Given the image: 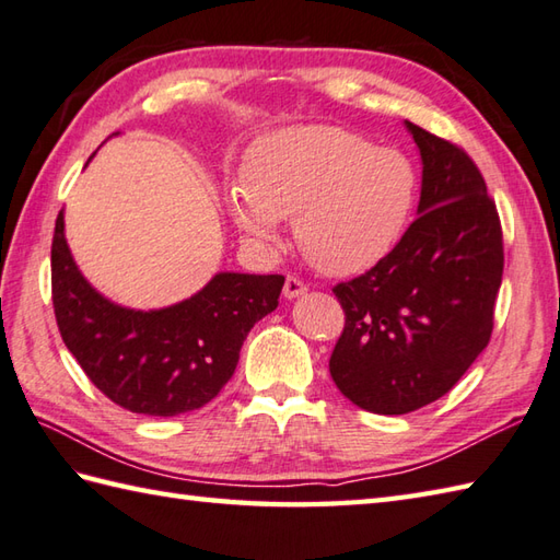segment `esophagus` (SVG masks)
Returning <instances> with one entry per match:
<instances>
[{"mask_svg":"<svg viewBox=\"0 0 560 560\" xmlns=\"http://www.w3.org/2000/svg\"><path fill=\"white\" fill-rule=\"evenodd\" d=\"M305 291H307V287H305V283H303L301 279L287 277V283H283V295H287L289 301H291V299H299V295H303Z\"/></svg>","mask_w":560,"mask_h":560,"instance_id":"1","label":"esophagus"}]
</instances>
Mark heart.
I'll return each instance as SVG.
<instances>
[{
    "instance_id": "b5f03b06",
    "label": "heart",
    "mask_w": 560,
    "mask_h": 560,
    "mask_svg": "<svg viewBox=\"0 0 560 560\" xmlns=\"http://www.w3.org/2000/svg\"><path fill=\"white\" fill-rule=\"evenodd\" d=\"M416 173L399 151L349 129L307 125L261 139L229 199L237 229L277 245L293 217L301 253L329 277H353L385 259L411 219Z\"/></svg>"
}]
</instances>
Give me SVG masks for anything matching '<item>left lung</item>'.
<instances>
[{
  "mask_svg": "<svg viewBox=\"0 0 560 560\" xmlns=\"http://www.w3.org/2000/svg\"><path fill=\"white\" fill-rule=\"evenodd\" d=\"M421 153L419 219L373 269L337 283L347 323L329 359L341 395L409 413L457 385L493 331L503 231L467 153L404 122Z\"/></svg>",
  "mask_w": 560,
  "mask_h": 560,
  "instance_id": "obj_1",
  "label": "left lung"
}]
</instances>
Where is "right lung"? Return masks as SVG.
Here are the masks:
<instances>
[{"instance_id": "obj_1", "label": "right lung", "mask_w": 560, "mask_h": 560, "mask_svg": "<svg viewBox=\"0 0 560 560\" xmlns=\"http://www.w3.org/2000/svg\"><path fill=\"white\" fill-rule=\"evenodd\" d=\"M281 273L219 271L192 299L132 311L83 279L65 237L52 235V305L65 347L105 397L132 413L177 416L201 409L235 373L241 347L277 311Z\"/></svg>"}]
</instances>
